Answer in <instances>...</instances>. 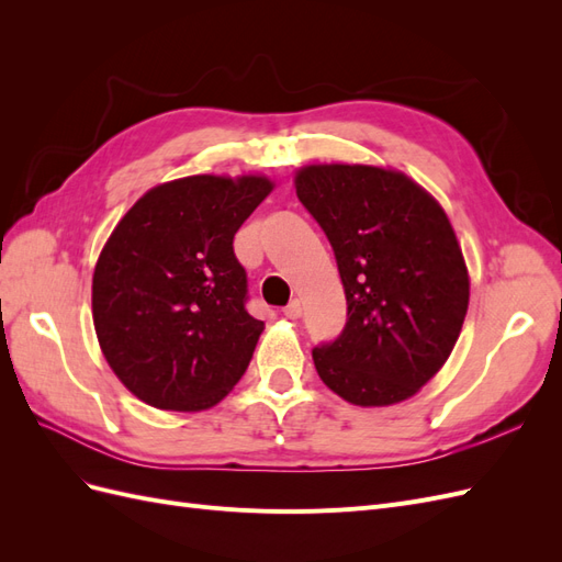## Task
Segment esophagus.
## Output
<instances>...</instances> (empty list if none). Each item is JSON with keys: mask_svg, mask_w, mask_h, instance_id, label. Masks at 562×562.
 Listing matches in <instances>:
<instances>
[{"mask_svg": "<svg viewBox=\"0 0 562 562\" xmlns=\"http://www.w3.org/2000/svg\"><path fill=\"white\" fill-rule=\"evenodd\" d=\"M283 314H285L288 318H300V316H302V304H300V300H293L291 304H288V307H283Z\"/></svg>", "mask_w": 562, "mask_h": 562, "instance_id": "1", "label": "esophagus"}]
</instances>
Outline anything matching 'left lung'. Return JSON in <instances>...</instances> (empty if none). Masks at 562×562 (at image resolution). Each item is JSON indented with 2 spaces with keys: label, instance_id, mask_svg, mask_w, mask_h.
<instances>
[{
  "label": "left lung",
  "instance_id": "1",
  "mask_svg": "<svg viewBox=\"0 0 562 562\" xmlns=\"http://www.w3.org/2000/svg\"><path fill=\"white\" fill-rule=\"evenodd\" d=\"M326 232L347 295L337 339L314 347L318 378L361 407L415 396L462 333L469 271L440 203L401 171L314 164L295 176Z\"/></svg>",
  "mask_w": 562,
  "mask_h": 562
}]
</instances>
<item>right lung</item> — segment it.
<instances>
[{
	"label": "right lung",
	"mask_w": 562,
	"mask_h": 562,
	"mask_svg": "<svg viewBox=\"0 0 562 562\" xmlns=\"http://www.w3.org/2000/svg\"><path fill=\"white\" fill-rule=\"evenodd\" d=\"M271 187L265 176L164 182L110 234L93 271V326L114 375L147 405L206 411L246 372L265 323L246 310L232 244Z\"/></svg>",
	"instance_id": "obj_1"
}]
</instances>
